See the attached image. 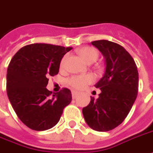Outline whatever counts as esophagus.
I'll use <instances>...</instances> for the list:
<instances>
[{
	"label": "esophagus",
	"instance_id": "1",
	"mask_svg": "<svg viewBox=\"0 0 153 153\" xmlns=\"http://www.w3.org/2000/svg\"><path fill=\"white\" fill-rule=\"evenodd\" d=\"M79 95V94L75 91H72V97H73V99H76L77 96Z\"/></svg>",
	"mask_w": 153,
	"mask_h": 153
}]
</instances>
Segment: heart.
Wrapping results in <instances>:
<instances>
[{"label":"heart","instance_id":"obj_1","mask_svg":"<svg viewBox=\"0 0 153 153\" xmlns=\"http://www.w3.org/2000/svg\"><path fill=\"white\" fill-rule=\"evenodd\" d=\"M78 54L85 63L92 64L94 63L99 58V52L93 47H83L78 51ZM67 56H64L60 62V66L63 67L65 64ZM93 82V76L90 74L84 75H74L68 79V84L74 89L79 90L84 88L86 85Z\"/></svg>","mask_w":153,"mask_h":153}]
</instances>
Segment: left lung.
I'll list each match as a JSON object with an SVG mask.
<instances>
[{"mask_svg": "<svg viewBox=\"0 0 153 153\" xmlns=\"http://www.w3.org/2000/svg\"><path fill=\"white\" fill-rule=\"evenodd\" d=\"M105 59V73L94 86L101 90L91 97L82 113L87 124L95 131L107 132L123 122L138 91V72L131 54L120 45L101 39L91 42Z\"/></svg>", "mask_w": 153, "mask_h": 153, "instance_id": "left-lung-1", "label": "left lung"}]
</instances>
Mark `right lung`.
Returning <instances> with one entry per match:
<instances>
[{
	"mask_svg": "<svg viewBox=\"0 0 153 153\" xmlns=\"http://www.w3.org/2000/svg\"><path fill=\"white\" fill-rule=\"evenodd\" d=\"M70 50L71 47L32 44L22 47L10 62L7 96L20 120L32 130L53 128L72 100L69 88L56 94L46 88L48 78L59 73L62 58Z\"/></svg>",
	"mask_w": 153,
	"mask_h": 153,
	"instance_id": "right-lung-1",
	"label": "right lung"
}]
</instances>
